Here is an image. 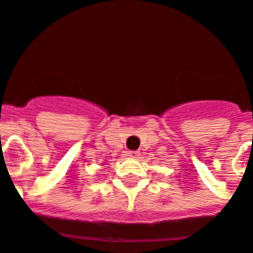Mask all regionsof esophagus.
<instances>
[{
  "label": "esophagus",
  "mask_w": 253,
  "mask_h": 253,
  "mask_svg": "<svg viewBox=\"0 0 253 253\" xmlns=\"http://www.w3.org/2000/svg\"><path fill=\"white\" fill-rule=\"evenodd\" d=\"M139 152L138 151H128V152H125V156L129 158H138L139 157Z\"/></svg>",
  "instance_id": "34e87169"
}]
</instances>
